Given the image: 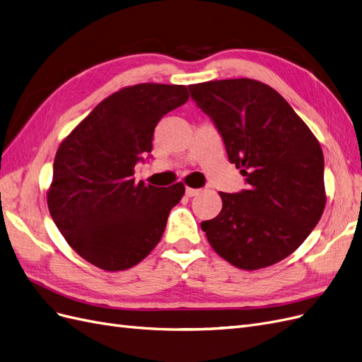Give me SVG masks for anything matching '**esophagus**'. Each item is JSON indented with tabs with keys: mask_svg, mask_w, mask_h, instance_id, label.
<instances>
[{
	"mask_svg": "<svg viewBox=\"0 0 362 362\" xmlns=\"http://www.w3.org/2000/svg\"><path fill=\"white\" fill-rule=\"evenodd\" d=\"M199 189H190V187H187L185 189V196H187V198H193V196H196V194H199Z\"/></svg>",
	"mask_w": 362,
	"mask_h": 362,
	"instance_id": "esophagus-1",
	"label": "esophagus"
}]
</instances>
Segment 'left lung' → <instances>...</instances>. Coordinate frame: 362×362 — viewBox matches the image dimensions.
I'll list each match as a JSON object with an SVG mask.
<instances>
[{"instance_id": "left-lung-1", "label": "left lung", "mask_w": 362, "mask_h": 362, "mask_svg": "<svg viewBox=\"0 0 362 362\" xmlns=\"http://www.w3.org/2000/svg\"><path fill=\"white\" fill-rule=\"evenodd\" d=\"M211 119L228 158L247 189L223 193L222 211L201 223L208 242L233 266L257 270L298 249L325 210V158L290 104L250 78L189 86Z\"/></svg>"}]
</instances>
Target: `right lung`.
Segmentation results:
<instances>
[{
	"mask_svg": "<svg viewBox=\"0 0 362 362\" xmlns=\"http://www.w3.org/2000/svg\"><path fill=\"white\" fill-rule=\"evenodd\" d=\"M185 86L144 83L113 93L63 140L54 160L48 208L74 250L104 270L136 266L157 246L181 182H136L160 119L187 103Z\"/></svg>",
	"mask_w": 362,
	"mask_h": 362,
	"instance_id": "add662e5",
	"label": "right lung"
}]
</instances>
